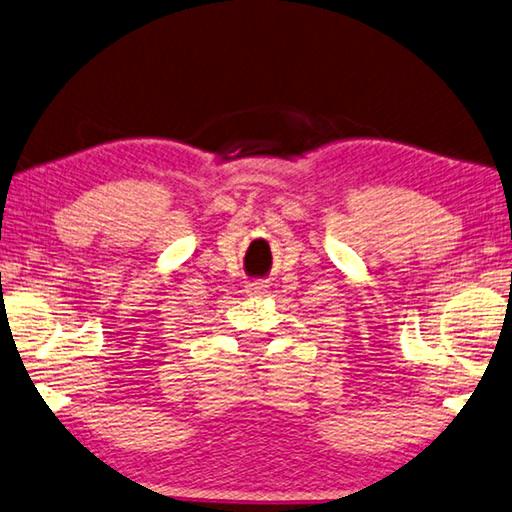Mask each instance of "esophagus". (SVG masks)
I'll list each match as a JSON object with an SVG mask.
<instances>
[{"instance_id":"34e87169","label":"esophagus","mask_w":512,"mask_h":512,"mask_svg":"<svg viewBox=\"0 0 512 512\" xmlns=\"http://www.w3.org/2000/svg\"><path fill=\"white\" fill-rule=\"evenodd\" d=\"M247 294H265V285L258 283V281L249 283V285H247Z\"/></svg>"}]
</instances>
